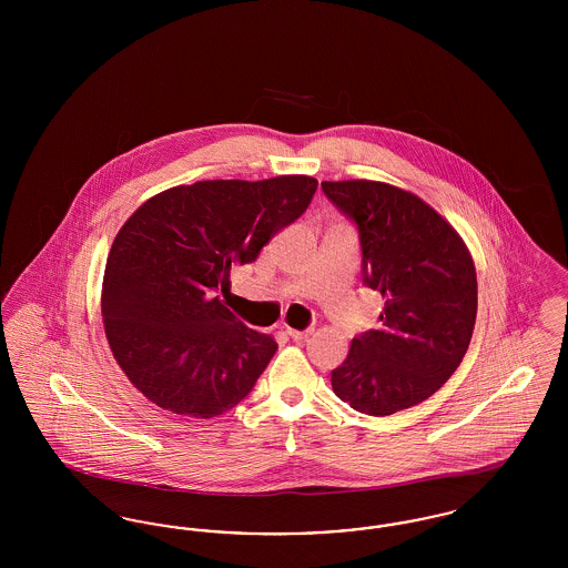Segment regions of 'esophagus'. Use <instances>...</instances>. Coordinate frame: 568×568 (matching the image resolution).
Returning a JSON list of instances; mask_svg holds the SVG:
<instances>
[{"label":"esophagus","mask_w":568,"mask_h":568,"mask_svg":"<svg viewBox=\"0 0 568 568\" xmlns=\"http://www.w3.org/2000/svg\"><path fill=\"white\" fill-rule=\"evenodd\" d=\"M311 334H313V329H294V327H287V336L294 338V341H306Z\"/></svg>","instance_id":"esophagus-1"}]
</instances>
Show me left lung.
Here are the masks:
<instances>
[{
	"label": "left lung",
	"instance_id": "1",
	"mask_svg": "<svg viewBox=\"0 0 568 568\" xmlns=\"http://www.w3.org/2000/svg\"><path fill=\"white\" fill-rule=\"evenodd\" d=\"M352 216L362 274L381 292V329L352 341L332 371L334 394L366 415H392L430 398L456 373L477 320V272L449 221L410 191L381 181H324Z\"/></svg>",
	"mask_w": 568,
	"mask_h": 568
}]
</instances>
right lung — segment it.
<instances>
[{
	"instance_id": "obj_1",
	"label": "right lung",
	"mask_w": 568,
	"mask_h": 568,
	"mask_svg": "<svg viewBox=\"0 0 568 568\" xmlns=\"http://www.w3.org/2000/svg\"><path fill=\"white\" fill-rule=\"evenodd\" d=\"M317 179L200 181L149 197L110 246L102 317L110 352L163 410L211 419L239 405L276 352L215 296L232 264L306 211Z\"/></svg>"
}]
</instances>
